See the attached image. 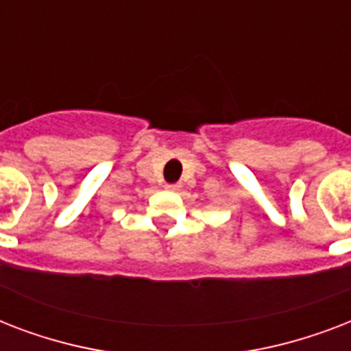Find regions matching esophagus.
<instances>
[{"label": "esophagus", "instance_id": "esophagus-1", "mask_svg": "<svg viewBox=\"0 0 351 351\" xmlns=\"http://www.w3.org/2000/svg\"><path fill=\"white\" fill-rule=\"evenodd\" d=\"M180 187V184H165V189H169V191H178Z\"/></svg>", "mask_w": 351, "mask_h": 351}]
</instances>
